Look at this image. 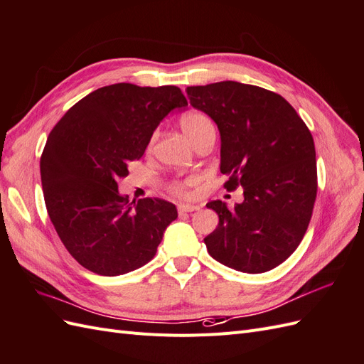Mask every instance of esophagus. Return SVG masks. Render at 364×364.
<instances>
[{
	"label": "esophagus",
	"mask_w": 364,
	"mask_h": 364,
	"mask_svg": "<svg viewBox=\"0 0 364 364\" xmlns=\"http://www.w3.org/2000/svg\"><path fill=\"white\" fill-rule=\"evenodd\" d=\"M178 211H179V214L199 211V206H197V205H191V203H179V205H178Z\"/></svg>",
	"instance_id": "1"
}]
</instances>
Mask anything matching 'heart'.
Wrapping results in <instances>:
<instances>
[{"instance_id": "1", "label": "heart", "mask_w": 364, "mask_h": 364, "mask_svg": "<svg viewBox=\"0 0 364 364\" xmlns=\"http://www.w3.org/2000/svg\"><path fill=\"white\" fill-rule=\"evenodd\" d=\"M208 124H213L211 121H209V118L203 114H197V112L186 114L181 119V127L190 141ZM171 191L176 194H185V183H173Z\"/></svg>"}]
</instances>
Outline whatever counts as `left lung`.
I'll return each instance as SVG.
<instances>
[{
	"mask_svg": "<svg viewBox=\"0 0 364 364\" xmlns=\"http://www.w3.org/2000/svg\"><path fill=\"white\" fill-rule=\"evenodd\" d=\"M190 103L217 124L220 171L228 191L245 200L229 209L206 203L218 226L205 237L214 259L243 273L279 266L302 241L317 194L316 149L310 130L279 94L232 80L186 87Z\"/></svg>",
	"mask_w": 364,
	"mask_h": 364,
	"instance_id": "8db88e82",
	"label": "left lung"
}]
</instances>
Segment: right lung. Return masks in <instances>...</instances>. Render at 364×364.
I'll list each match as a JSON object with an SVG mask.
<instances>
[{"label":"right lung","mask_w":364,"mask_h":364,"mask_svg":"<svg viewBox=\"0 0 364 364\" xmlns=\"http://www.w3.org/2000/svg\"><path fill=\"white\" fill-rule=\"evenodd\" d=\"M188 106L178 86L115 83L87 94L50 132L41 156L47 211L73 258L103 277L144 266L178 209L162 199L129 202L118 179L139 159L173 109Z\"/></svg>","instance_id":"right-lung-1"}]
</instances>
